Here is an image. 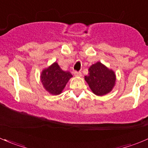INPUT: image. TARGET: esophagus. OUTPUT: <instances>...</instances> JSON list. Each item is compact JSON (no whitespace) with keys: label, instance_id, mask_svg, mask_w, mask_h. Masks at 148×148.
<instances>
[{"label":"esophagus","instance_id":"34e87169","mask_svg":"<svg viewBox=\"0 0 148 148\" xmlns=\"http://www.w3.org/2000/svg\"><path fill=\"white\" fill-rule=\"evenodd\" d=\"M74 74L75 76H77V77H81V76H82V72H81V71H75L74 72Z\"/></svg>","mask_w":148,"mask_h":148}]
</instances>
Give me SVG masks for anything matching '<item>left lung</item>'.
Masks as SVG:
<instances>
[{
    "instance_id": "left-lung-1",
    "label": "left lung",
    "mask_w": 148,
    "mask_h": 148,
    "mask_svg": "<svg viewBox=\"0 0 148 148\" xmlns=\"http://www.w3.org/2000/svg\"><path fill=\"white\" fill-rule=\"evenodd\" d=\"M93 93L102 96L109 93L115 84V74L114 71L107 69L100 62L92 65L89 73L84 77Z\"/></svg>"
}]
</instances>
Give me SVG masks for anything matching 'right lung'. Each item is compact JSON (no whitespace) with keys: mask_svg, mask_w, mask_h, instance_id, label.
Instances as JSON below:
<instances>
[{"mask_svg":"<svg viewBox=\"0 0 148 148\" xmlns=\"http://www.w3.org/2000/svg\"><path fill=\"white\" fill-rule=\"evenodd\" d=\"M72 77L69 71H64L55 62L43 71L41 75V82L44 88L52 95L62 93L69 79Z\"/></svg>","mask_w":148,"mask_h":148,"instance_id":"obj_1","label":"right lung"}]
</instances>
